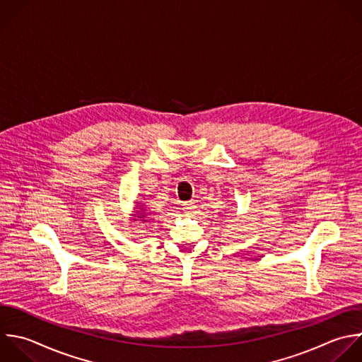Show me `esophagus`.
Instances as JSON below:
<instances>
[{
    "label": "esophagus",
    "mask_w": 362,
    "mask_h": 362,
    "mask_svg": "<svg viewBox=\"0 0 362 362\" xmlns=\"http://www.w3.org/2000/svg\"><path fill=\"white\" fill-rule=\"evenodd\" d=\"M195 209H197V204H195V201H189V202L182 204V211H184L185 214H192Z\"/></svg>",
    "instance_id": "1"
}]
</instances>
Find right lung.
<instances>
[{
  "instance_id": "obj_1",
  "label": "right lung",
  "mask_w": 362,
  "mask_h": 362,
  "mask_svg": "<svg viewBox=\"0 0 362 362\" xmlns=\"http://www.w3.org/2000/svg\"><path fill=\"white\" fill-rule=\"evenodd\" d=\"M137 211H133L134 214L132 215L133 219L132 221H140V222H150V211L147 206L144 205H140L139 208H136Z\"/></svg>"
}]
</instances>
